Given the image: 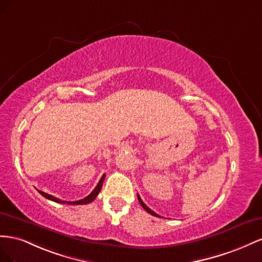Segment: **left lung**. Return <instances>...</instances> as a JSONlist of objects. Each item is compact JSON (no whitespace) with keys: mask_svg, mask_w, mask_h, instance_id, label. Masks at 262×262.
Listing matches in <instances>:
<instances>
[{"mask_svg":"<svg viewBox=\"0 0 262 262\" xmlns=\"http://www.w3.org/2000/svg\"><path fill=\"white\" fill-rule=\"evenodd\" d=\"M137 198H138V201H139V203H140V205H141V206H143V207L145 208V210H146V211H147V212H148L149 214H151V215L156 216V217H160V216H159L158 214H157V213H155L154 211H151V210H150V208H149V207H148V206H147V205H146V204L144 203V202H143V200H141V199H140V196H139V195H137Z\"/></svg>","mask_w":262,"mask_h":262,"instance_id":"obj_1","label":"left lung"}]
</instances>
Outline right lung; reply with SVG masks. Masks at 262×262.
<instances>
[{
  "label": "right lung",
  "instance_id": "1",
  "mask_svg": "<svg viewBox=\"0 0 262 262\" xmlns=\"http://www.w3.org/2000/svg\"><path fill=\"white\" fill-rule=\"evenodd\" d=\"M104 179H105V174L102 176V178L100 179V181H99L98 185L95 186V189H94L91 193H90L86 198L82 199V200H79V201L67 202V201H62V200H60V199L52 196V195H50V194H47V193H45V192H42V191H38V192L41 194V195H42L43 198H46V199H48V200H50V201H54V202H56V203H61V204L67 203V204H71V205H83V204H89V203H91L92 201H94L96 196H98V194L100 193V191H101V189H102Z\"/></svg>",
  "mask_w": 262,
  "mask_h": 262
}]
</instances>
